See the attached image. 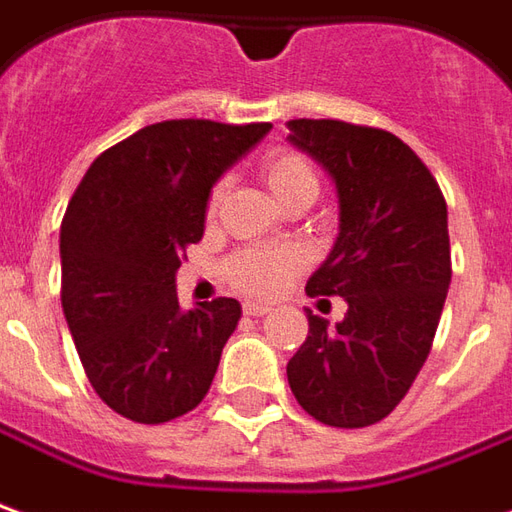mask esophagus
<instances>
[{"mask_svg": "<svg viewBox=\"0 0 512 512\" xmlns=\"http://www.w3.org/2000/svg\"><path fill=\"white\" fill-rule=\"evenodd\" d=\"M244 313H246V316H266V313H271V307L257 305V302H246Z\"/></svg>", "mask_w": 512, "mask_h": 512, "instance_id": "esophagus-1", "label": "esophagus"}]
</instances>
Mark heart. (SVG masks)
Here are the masks:
<instances>
[{
	"instance_id": "b5f03b06",
	"label": "heart",
	"mask_w": 512,
	"mask_h": 512,
	"mask_svg": "<svg viewBox=\"0 0 512 512\" xmlns=\"http://www.w3.org/2000/svg\"><path fill=\"white\" fill-rule=\"evenodd\" d=\"M263 182L277 205L288 202L293 196H316L318 191L316 171L307 163V157H302L299 152H285V149L266 157ZM221 194H224V185H216L210 194V202H207L210 213L219 207ZM299 266H302V257L293 249H244L227 260V277L238 291L252 293V296H268L291 274H296Z\"/></svg>"
}]
</instances>
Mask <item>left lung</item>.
Listing matches in <instances>:
<instances>
[{
    "mask_svg": "<svg viewBox=\"0 0 512 512\" xmlns=\"http://www.w3.org/2000/svg\"><path fill=\"white\" fill-rule=\"evenodd\" d=\"M288 130L338 196V238L305 291L346 302L335 327L305 310L310 330L288 360V385L316 421L357 430L405 399L430 355L452 282L446 202L391 132L332 119H293Z\"/></svg>",
    "mask_w": 512,
    "mask_h": 512,
    "instance_id": "obj_1",
    "label": "left lung"
}]
</instances>
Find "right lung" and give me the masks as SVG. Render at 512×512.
<instances>
[{
  "label": "right lung",
  "instance_id": "obj_1",
  "mask_svg": "<svg viewBox=\"0 0 512 512\" xmlns=\"http://www.w3.org/2000/svg\"><path fill=\"white\" fill-rule=\"evenodd\" d=\"M271 124H149L96 157L60 224L63 316L99 399L138 424L194 410L238 327V299L185 310L177 268L221 174Z\"/></svg>",
  "mask_w": 512,
  "mask_h": 512
}]
</instances>
